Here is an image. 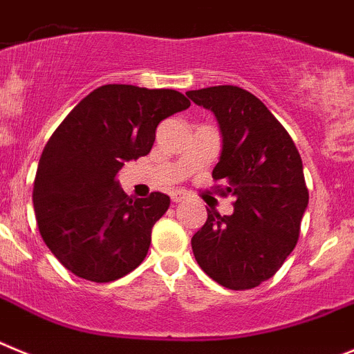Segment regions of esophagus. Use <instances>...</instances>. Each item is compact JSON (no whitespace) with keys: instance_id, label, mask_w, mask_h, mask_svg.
Returning <instances> with one entry per match:
<instances>
[{"instance_id":"34e87169","label":"esophagus","mask_w":354,"mask_h":354,"mask_svg":"<svg viewBox=\"0 0 354 354\" xmlns=\"http://www.w3.org/2000/svg\"><path fill=\"white\" fill-rule=\"evenodd\" d=\"M189 197V194L185 192V190H174V192H171V199H173V203H183L185 199Z\"/></svg>"}]
</instances>
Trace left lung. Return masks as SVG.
I'll return each mask as SVG.
<instances>
[{"label":"left lung","instance_id":"obj_1","mask_svg":"<svg viewBox=\"0 0 354 354\" xmlns=\"http://www.w3.org/2000/svg\"><path fill=\"white\" fill-rule=\"evenodd\" d=\"M215 114L221 160L212 176L221 196H234L232 215L208 209L192 236L197 264L227 289H252L284 264L300 236L308 205L301 157L288 130L263 102L238 86L187 91Z\"/></svg>","mask_w":354,"mask_h":354}]
</instances>
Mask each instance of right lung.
<instances>
[{"label": "right lung", "mask_w": 354, "mask_h": 354, "mask_svg": "<svg viewBox=\"0 0 354 354\" xmlns=\"http://www.w3.org/2000/svg\"><path fill=\"white\" fill-rule=\"evenodd\" d=\"M189 107L180 91L106 84L54 130L38 162L33 206L44 241L74 275L111 282L145 261L151 227L171 199L129 197L116 174L149 153L162 120Z\"/></svg>", "instance_id": "add662e5"}]
</instances>
